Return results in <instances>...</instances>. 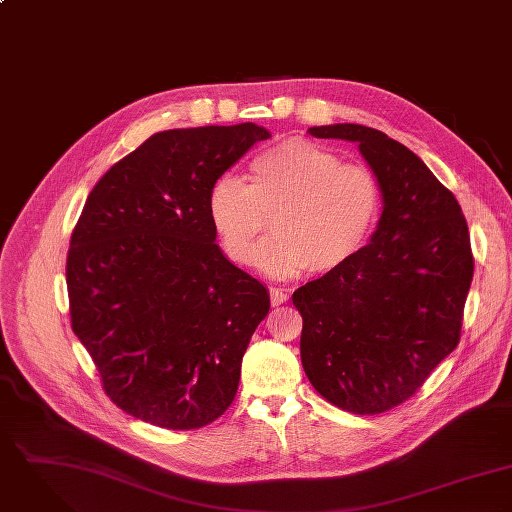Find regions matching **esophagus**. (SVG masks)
<instances>
[{
  "instance_id": "esophagus-1",
  "label": "esophagus",
  "mask_w": 512,
  "mask_h": 512,
  "mask_svg": "<svg viewBox=\"0 0 512 512\" xmlns=\"http://www.w3.org/2000/svg\"><path fill=\"white\" fill-rule=\"evenodd\" d=\"M269 295H271V305H273V307H281V305L287 303V299H289V295H287L283 289H271Z\"/></svg>"
}]
</instances>
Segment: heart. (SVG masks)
I'll return each instance as SVG.
<instances>
[{
  "label": "heart",
  "instance_id": "1",
  "mask_svg": "<svg viewBox=\"0 0 512 512\" xmlns=\"http://www.w3.org/2000/svg\"><path fill=\"white\" fill-rule=\"evenodd\" d=\"M382 209L378 176L307 138H289L253 158L247 184L219 178L207 200L225 255L253 263L268 219L276 235L255 263L271 277L330 275L368 243Z\"/></svg>",
  "mask_w": 512,
  "mask_h": 512
}]
</instances>
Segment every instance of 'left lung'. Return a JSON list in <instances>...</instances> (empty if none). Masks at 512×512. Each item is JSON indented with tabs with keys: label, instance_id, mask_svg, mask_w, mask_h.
Instances as JSON below:
<instances>
[{
	"label": "left lung",
	"instance_id": "1",
	"mask_svg": "<svg viewBox=\"0 0 512 512\" xmlns=\"http://www.w3.org/2000/svg\"><path fill=\"white\" fill-rule=\"evenodd\" d=\"M308 132L358 142L384 211L348 265L293 293L303 368L332 406L384 413L409 400L461 340L475 271L469 227L455 196L388 134L362 124Z\"/></svg>",
	"mask_w": 512,
	"mask_h": 512
}]
</instances>
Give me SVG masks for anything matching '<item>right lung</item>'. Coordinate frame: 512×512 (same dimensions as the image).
Returning a JSON list of instances; mask_svg holds the SVG:
<instances>
[{"instance_id":"1","label":"right lung","mask_w":512,"mask_h":512,"mask_svg":"<svg viewBox=\"0 0 512 512\" xmlns=\"http://www.w3.org/2000/svg\"><path fill=\"white\" fill-rule=\"evenodd\" d=\"M267 138L253 122L156 132L89 194L67 255L71 326L128 415L180 431L233 404L271 305L263 283L221 253L207 200Z\"/></svg>"}]
</instances>
